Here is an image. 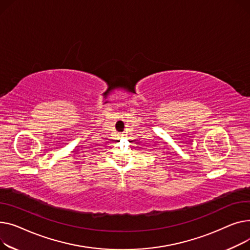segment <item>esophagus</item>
Here are the masks:
<instances>
[{
    "instance_id": "obj_1",
    "label": "esophagus",
    "mask_w": 250,
    "mask_h": 250,
    "mask_svg": "<svg viewBox=\"0 0 250 250\" xmlns=\"http://www.w3.org/2000/svg\"><path fill=\"white\" fill-rule=\"evenodd\" d=\"M120 137H124V134H121V135H120Z\"/></svg>"
}]
</instances>
